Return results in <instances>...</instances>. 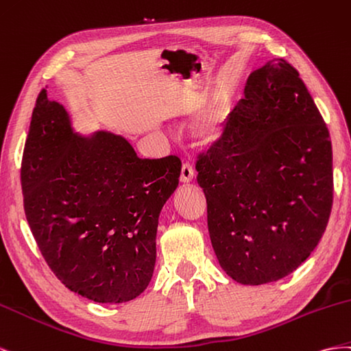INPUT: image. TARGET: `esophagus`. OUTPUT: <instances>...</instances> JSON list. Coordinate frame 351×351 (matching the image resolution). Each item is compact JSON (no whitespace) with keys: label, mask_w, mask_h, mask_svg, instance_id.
<instances>
[{"label":"esophagus","mask_w":351,"mask_h":351,"mask_svg":"<svg viewBox=\"0 0 351 351\" xmlns=\"http://www.w3.org/2000/svg\"><path fill=\"white\" fill-rule=\"evenodd\" d=\"M193 179H194V169H193V166L189 165V163H184L182 169H181V181L184 184H188V182H191Z\"/></svg>","instance_id":"obj_1"}]
</instances>
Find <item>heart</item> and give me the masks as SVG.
<instances>
[{
	"mask_svg": "<svg viewBox=\"0 0 351 351\" xmlns=\"http://www.w3.org/2000/svg\"><path fill=\"white\" fill-rule=\"evenodd\" d=\"M226 119V113L225 108L220 106L217 108H215L212 113L207 114L202 123L198 125V136L204 144H212L217 139L222 136V131H223V123Z\"/></svg>",
	"mask_w": 351,
	"mask_h": 351,
	"instance_id": "1",
	"label": "heart"
}]
</instances>
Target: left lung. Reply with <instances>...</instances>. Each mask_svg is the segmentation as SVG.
Segmentation results:
<instances>
[{
	"mask_svg": "<svg viewBox=\"0 0 351 351\" xmlns=\"http://www.w3.org/2000/svg\"><path fill=\"white\" fill-rule=\"evenodd\" d=\"M244 94L195 169L219 265L239 284L262 285L294 272L322 238L332 208V145L284 58L256 69Z\"/></svg>",
	"mask_w": 351,
	"mask_h": 351,
	"instance_id": "obj_1",
	"label": "left lung"
}]
</instances>
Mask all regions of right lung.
I'll return each mask as SVG.
<instances>
[{
    "label": "right lung",
    "instance_id": "right-lung-1",
    "mask_svg": "<svg viewBox=\"0 0 351 351\" xmlns=\"http://www.w3.org/2000/svg\"><path fill=\"white\" fill-rule=\"evenodd\" d=\"M181 166L176 156L139 158L112 132L79 135L43 89L20 178L27 223L62 284L107 304L141 294L154 272L158 216Z\"/></svg>",
    "mask_w": 351,
    "mask_h": 351
}]
</instances>
